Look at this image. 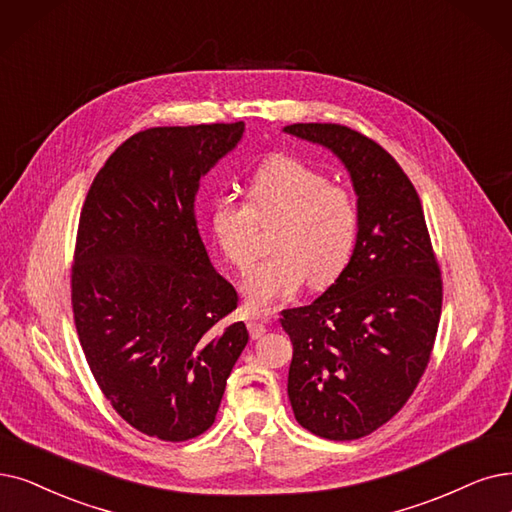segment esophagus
Masks as SVG:
<instances>
[{
    "instance_id": "obj_1",
    "label": "esophagus",
    "mask_w": 512,
    "mask_h": 512,
    "mask_svg": "<svg viewBox=\"0 0 512 512\" xmlns=\"http://www.w3.org/2000/svg\"><path fill=\"white\" fill-rule=\"evenodd\" d=\"M248 330H250L252 340H258V338L267 334V325L260 323V321H248Z\"/></svg>"
}]
</instances>
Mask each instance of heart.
Listing matches in <instances>:
<instances>
[{
	"label": "heart",
	"mask_w": 512,
	"mask_h": 512,
	"mask_svg": "<svg viewBox=\"0 0 512 512\" xmlns=\"http://www.w3.org/2000/svg\"><path fill=\"white\" fill-rule=\"evenodd\" d=\"M269 250L245 281L252 313H267L294 296L309 279L311 288L334 283L355 254L359 201L325 172L288 155H275L254 170L245 201L222 197L212 206L210 227L220 254L245 275L256 260L258 227H269Z\"/></svg>",
	"instance_id": "1"
}]
</instances>
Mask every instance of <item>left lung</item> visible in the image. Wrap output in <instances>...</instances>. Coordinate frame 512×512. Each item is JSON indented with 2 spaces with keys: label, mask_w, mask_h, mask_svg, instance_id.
<instances>
[{
  "label": "left lung",
  "mask_w": 512,
  "mask_h": 512,
  "mask_svg": "<svg viewBox=\"0 0 512 512\" xmlns=\"http://www.w3.org/2000/svg\"><path fill=\"white\" fill-rule=\"evenodd\" d=\"M283 130L334 151L359 197L349 267L313 304L279 319L294 344L288 395L298 424L353 441L386 424L416 391L437 338L441 269L420 197L391 153L340 124Z\"/></svg>",
  "instance_id": "8db88e82"
}]
</instances>
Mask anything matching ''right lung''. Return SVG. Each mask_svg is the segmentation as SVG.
<instances>
[{"label": "right lung", "mask_w": 512, "mask_h": 512, "mask_svg": "<svg viewBox=\"0 0 512 512\" xmlns=\"http://www.w3.org/2000/svg\"><path fill=\"white\" fill-rule=\"evenodd\" d=\"M243 134L235 124L130 136L96 174L71 267L77 336L102 395L142 435L189 441L216 420L248 344L239 296L220 277L195 216L199 178Z\"/></svg>", "instance_id": "add662e5"}]
</instances>
